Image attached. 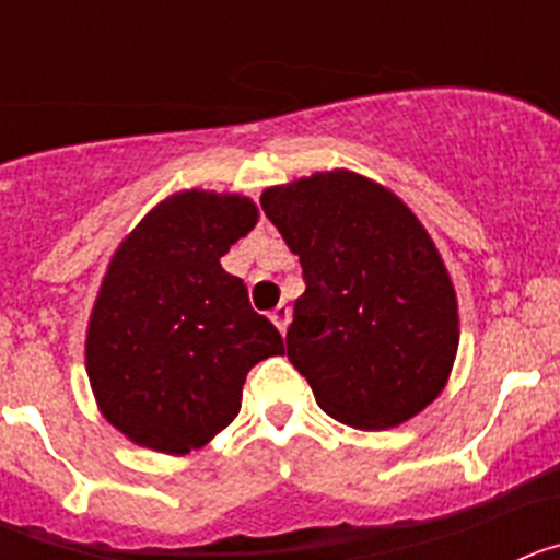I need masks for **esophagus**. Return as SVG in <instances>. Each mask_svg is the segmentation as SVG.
I'll list each match as a JSON object with an SVG mask.
<instances>
[{"label":"esophagus","instance_id":"esophagus-1","mask_svg":"<svg viewBox=\"0 0 560 560\" xmlns=\"http://www.w3.org/2000/svg\"><path fill=\"white\" fill-rule=\"evenodd\" d=\"M271 323L277 325V330H280V334H285V328H289V323H291V308L285 303H280L277 305L275 311H271Z\"/></svg>","mask_w":560,"mask_h":560}]
</instances>
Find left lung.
<instances>
[{
	"instance_id": "1",
	"label": "left lung",
	"mask_w": 560,
	"mask_h": 560,
	"mask_svg": "<svg viewBox=\"0 0 560 560\" xmlns=\"http://www.w3.org/2000/svg\"><path fill=\"white\" fill-rule=\"evenodd\" d=\"M260 205L300 255L285 345L323 412L389 429L432 404L457 355V300L409 207L348 171L271 187Z\"/></svg>"
}]
</instances>
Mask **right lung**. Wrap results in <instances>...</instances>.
<instances>
[{"label":"right lung","mask_w":560,"mask_h":560,"mask_svg":"<svg viewBox=\"0 0 560 560\" xmlns=\"http://www.w3.org/2000/svg\"><path fill=\"white\" fill-rule=\"evenodd\" d=\"M241 196L179 192L117 249L86 336V370L112 427L185 454L230 427L246 373L283 355V336L221 257L255 226Z\"/></svg>","instance_id":"obj_1"}]
</instances>
